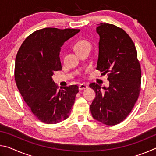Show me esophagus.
<instances>
[{"mask_svg":"<svg viewBox=\"0 0 156 156\" xmlns=\"http://www.w3.org/2000/svg\"><path fill=\"white\" fill-rule=\"evenodd\" d=\"M88 87L87 84H86L85 83H82L79 85V89L80 90H83V89H85Z\"/></svg>","mask_w":156,"mask_h":156,"instance_id":"34e87169","label":"esophagus"}]
</instances>
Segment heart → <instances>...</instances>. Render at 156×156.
Here are the masks:
<instances>
[{
	"label": "heart",
	"instance_id": "1",
	"mask_svg": "<svg viewBox=\"0 0 156 156\" xmlns=\"http://www.w3.org/2000/svg\"><path fill=\"white\" fill-rule=\"evenodd\" d=\"M74 48L76 52L80 51L84 49H91V43L87 40H80L75 44Z\"/></svg>",
	"mask_w": 156,
	"mask_h": 156
}]
</instances>
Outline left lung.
<instances>
[{"label": "left lung", "instance_id": "8db88e82", "mask_svg": "<svg viewBox=\"0 0 156 156\" xmlns=\"http://www.w3.org/2000/svg\"><path fill=\"white\" fill-rule=\"evenodd\" d=\"M96 31L100 36L96 69L107 73L109 86L89 84L96 92L90 110L94 119L115 125L127 117L138 98L141 68L135 44L122 28L104 23Z\"/></svg>", "mask_w": 156, "mask_h": 156}]
</instances>
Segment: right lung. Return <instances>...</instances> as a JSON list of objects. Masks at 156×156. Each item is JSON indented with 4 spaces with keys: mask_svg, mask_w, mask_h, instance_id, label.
Returning a JSON list of instances; mask_svg holds the SVG:
<instances>
[{
    "mask_svg": "<svg viewBox=\"0 0 156 156\" xmlns=\"http://www.w3.org/2000/svg\"><path fill=\"white\" fill-rule=\"evenodd\" d=\"M79 31L42 29L27 37L18 49L14 68L16 86L33 114L44 123L56 124L67 119L74 104L78 87L74 84L58 90L51 76L62 69L61 47Z\"/></svg>",
    "mask_w": 156,
    "mask_h": 156,
    "instance_id": "right-lung-1",
    "label": "right lung"
}]
</instances>
